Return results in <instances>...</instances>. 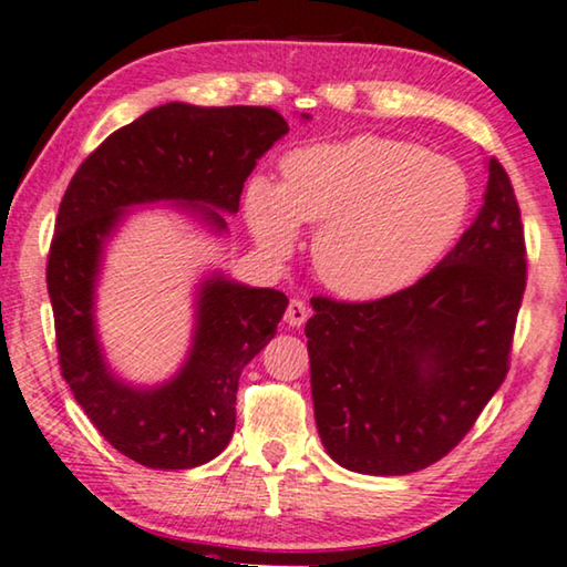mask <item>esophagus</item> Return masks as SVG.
<instances>
[{
  "label": "esophagus",
  "instance_id": "esophagus-1",
  "mask_svg": "<svg viewBox=\"0 0 567 567\" xmlns=\"http://www.w3.org/2000/svg\"><path fill=\"white\" fill-rule=\"evenodd\" d=\"M309 317V309L307 303L299 301V299H291L289 307H286V315H284V322L289 327H301L303 322H307Z\"/></svg>",
  "mask_w": 567,
  "mask_h": 567
}]
</instances>
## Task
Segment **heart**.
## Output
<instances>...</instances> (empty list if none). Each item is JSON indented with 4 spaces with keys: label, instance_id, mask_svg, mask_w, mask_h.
<instances>
[{
    "label": "heart",
    "instance_id": "heart-1",
    "mask_svg": "<svg viewBox=\"0 0 567 567\" xmlns=\"http://www.w3.org/2000/svg\"><path fill=\"white\" fill-rule=\"evenodd\" d=\"M467 212L471 182L455 161L381 135L301 147L284 161L281 184L256 178L248 188L258 240L284 256L301 223L322 225L317 276L358 301L420 281L457 240Z\"/></svg>",
    "mask_w": 567,
    "mask_h": 567
}]
</instances>
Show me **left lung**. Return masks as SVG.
Here are the masks:
<instances>
[{
	"mask_svg": "<svg viewBox=\"0 0 567 567\" xmlns=\"http://www.w3.org/2000/svg\"><path fill=\"white\" fill-rule=\"evenodd\" d=\"M486 168L478 215L437 268L375 301H315L303 330L315 420L348 471L437 463L506 379L527 250L512 182L496 158Z\"/></svg>",
	"mask_w": 567,
	"mask_h": 567,
	"instance_id": "obj_1",
	"label": "left lung"
}]
</instances>
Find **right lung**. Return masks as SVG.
Masks as SVG:
<instances>
[{"label":"right lung","mask_w":567,"mask_h":567,"mask_svg":"<svg viewBox=\"0 0 567 567\" xmlns=\"http://www.w3.org/2000/svg\"><path fill=\"white\" fill-rule=\"evenodd\" d=\"M286 133L270 106L168 102L106 137L65 188L48 256L61 373L102 437L130 461L186 471L223 453L243 368L274 338L289 299L212 270L194 291L182 368L163 383L135 385L112 371L96 332L106 243L130 209L161 202L227 235L225 215H237L258 158Z\"/></svg>","instance_id":"1"}]
</instances>
